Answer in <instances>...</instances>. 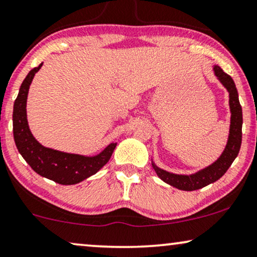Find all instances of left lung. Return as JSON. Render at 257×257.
<instances>
[{
    "mask_svg": "<svg viewBox=\"0 0 257 257\" xmlns=\"http://www.w3.org/2000/svg\"><path fill=\"white\" fill-rule=\"evenodd\" d=\"M216 77L218 78L219 82L223 84L224 87L229 92V105L230 111H231V119H230V132L228 144L225 146V149L222 153V155L218 158V160L210 165L209 167L204 168L197 173L191 175L183 174H173L170 172H166L153 162V168L157 172L158 177L165 183L170 184L171 186L179 188L183 191H194L199 190L207 186L209 184L215 183L222 178L224 173L228 171V168L231 166V164L238 155L239 148L242 144V106L238 100V92H237L236 85L233 83L232 78L226 74L219 66H213Z\"/></svg>",
    "mask_w": 257,
    "mask_h": 257,
    "instance_id": "1",
    "label": "left lung"
}]
</instances>
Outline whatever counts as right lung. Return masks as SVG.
I'll list each match as a JSON object with an SVG mask.
<instances>
[{
    "instance_id": "obj_1",
    "label": "right lung",
    "mask_w": 257,
    "mask_h": 257,
    "mask_svg": "<svg viewBox=\"0 0 257 257\" xmlns=\"http://www.w3.org/2000/svg\"><path fill=\"white\" fill-rule=\"evenodd\" d=\"M41 66L42 63L38 67L29 71L27 77L21 84L19 95L14 102L13 132H14L15 145L22 158L39 175L61 185L78 184L97 173L104 166L111 158L113 149L117 144L112 142L104 151L95 157L70 154V153L44 147L39 144L29 131L26 105H27L29 85Z\"/></svg>"
}]
</instances>
